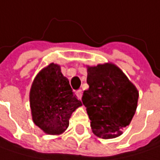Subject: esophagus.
Masks as SVG:
<instances>
[{"mask_svg": "<svg viewBox=\"0 0 160 160\" xmlns=\"http://www.w3.org/2000/svg\"><path fill=\"white\" fill-rule=\"evenodd\" d=\"M76 95L78 96V98H79V99H81V96H82V91H81V90L77 91V92H76Z\"/></svg>", "mask_w": 160, "mask_h": 160, "instance_id": "obj_1", "label": "esophagus"}]
</instances>
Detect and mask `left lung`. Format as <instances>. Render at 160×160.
I'll return each instance as SVG.
<instances>
[{"instance_id":"left-lung-1","label":"left lung","mask_w":160,"mask_h":160,"mask_svg":"<svg viewBox=\"0 0 160 160\" xmlns=\"http://www.w3.org/2000/svg\"><path fill=\"white\" fill-rule=\"evenodd\" d=\"M89 89L82 103L91 120L95 136L110 139L122 135L138 107V91L114 64L105 63L87 68Z\"/></svg>"}]
</instances>
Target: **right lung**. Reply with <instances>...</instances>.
Segmentation results:
<instances>
[{
  "mask_svg": "<svg viewBox=\"0 0 160 160\" xmlns=\"http://www.w3.org/2000/svg\"><path fill=\"white\" fill-rule=\"evenodd\" d=\"M81 105L58 64L44 68L33 81L30 90L32 118L46 134H62L72 112Z\"/></svg>",
  "mask_w": 160,
  "mask_h": 160,
  "instance_id": "add662e5",
  "label": "right lung"
}]
</instances>
